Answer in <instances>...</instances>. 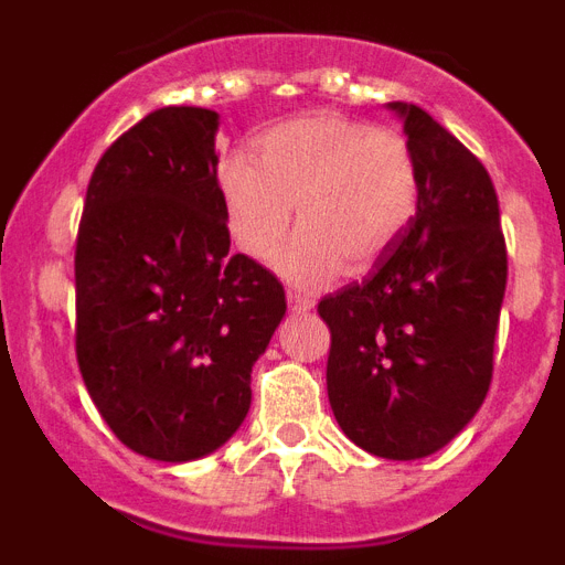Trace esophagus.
<instances>
[{"label":"esophagus","instance_id":"esophagus-1","mask_svg":"<svg viewBox=\"0 0 565 565\" xmlns=\"http://www.w3.org/2000/svg\"><path fill=\"white\" fill-rule=\"evenodd\" d=\"M288 297V308H291V311H311L313 308V299H308L306 294H299V291H288L286 294Z\"/></svg>","mask_w":565,"mask_h":565}]
</instances>
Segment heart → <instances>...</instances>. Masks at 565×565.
Returning a JSON list of instances; mask_svg holds the SVG:
<instances>
[{
  "instance_id": "heart-1",
  "label": "heart",
  "mask_w": 565,
  "mask_h": 565,
  "mask_svg": "<svg viewBox=\"0 0 565 565\" xmlns=\"http://www.w3.org/2000/svg\"><path fill=\"white\" fill-rule=\"evenodd\" d=\"M257 161L232 154L221 167V206L234 246L268 263L297 203L299 232L277 266L291 282L326 286L348 268H373L416 217L418 163L411 143L337 113L277 124L254 141Z\"/></svg>"
}]
</instances>
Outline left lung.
Wrapping results in <instances>:
<instances>
[{
  "instance_id": "8db88e82",
  "label": "left lung",
  "mask_w": 565,
  "mask_h": 565,
  "mask_svg": "<svg viewBox=\"0 0 565 565\" xmlns=\"http://www.w3.org/2000/svg\"><path fill=\"white\" fill-rule=\"evenodd\" d=\"M418 163V209L362 282L319 302L331 328L328 398L339 427L379 458L441 450L492 382L507 243L489 172L416 104L393 102Z\"/></svg>"
}]
</instances>
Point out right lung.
Returning <instances> with one entry per match:
<instances>
[{"mask_svg":"<svg viewBox=\"0 0 565 565\" xmlns=\"http://www.w3.org/2000/svg\"><path fill=\"white\" fill-rule=\"evenodd\" d=\"M214 132V109L149 113L102 154L78 223V371L118 441L154 461L234 436L286 313L279 279L228 254Z\"/></svg>","mask_w":565,"mask_h":565,"instance_id":"right-lung-1","label":"right lung"}]
</instances>
